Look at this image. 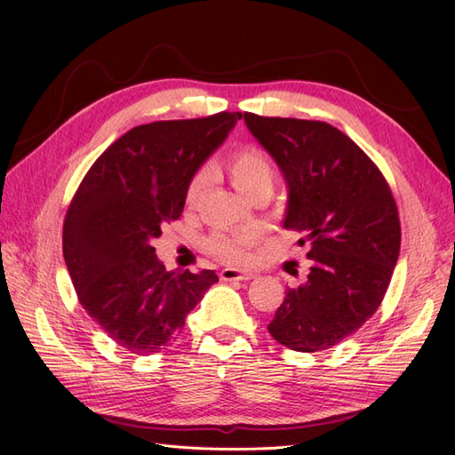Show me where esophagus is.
Instances as JSON below:
<instances>
[{
	"label": "esophagus",
	"instance_id": "obj_1",
	"mask_svg": "<svg viewBox=\"0 0 455 455\" xmlns=\"http://www.w3.org/2000/svg\"><path fill=\"white\" fill-rule=\"evenodd\" d=\"M256 274L252 272H243V269H235V267H227L220 272L222 282H248V279H254Z\"/></svg>",
	"mask_w": 455,
	"mask_h": 455
}]
</instances>
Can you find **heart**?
<instances>
[{
  "mask_svg": "<svg viewBox=\"0 0 455 455\" xmlns=\"http://www.w3.org/2000/svg\"><path fill=\"white\" fill-rule=\"evenodd\" d=\"M227 172L235 188L252 199L258 193H272L275 183V166L269 154L259 147H243L238 148L227 162ZM207 176L199 172L191 178L186 201L193 205L197 197L205 189ZM258 243V235L254 230H238V233H215L207 240V250L227 264H244L252 256V248Z\"/></svg>",
  "mask_w": 455,
  "mask_h": 455,
  "instance_id": "heart-1",
  "label": "heart"
}]
</instances>
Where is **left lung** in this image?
<instances>
[{"mask_svg": "<svg viewBox=\"0 0 455 455\" xmlns=\"http://www.w3.org/2000/svg\"><path fill=\"white\" fill-rule=\"evenodd\" d=\"M244 121L283 173V227L301 235L311 259L267 331L295 352L328 350L383 301L401 250L397 203L379 168L332 124L254 113Z\"/></svg>", "mask_w": 455, "mask_h": 455, "instance_id": "obj_1", "label": "left lung"}]
</instances>
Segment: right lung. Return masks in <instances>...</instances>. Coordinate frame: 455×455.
Returning <instances> with one entry per match:
<instances>
[{
  "label": "right lung",
  "mask_w": 455,
  "mask_h": 455,
  "mask_svg": "<svg viewBox=\"0 0 455 455\" xmlns=\"http://www.w3.org/2000/svg\"><path fill=\"white\" fill-rule=\"evenodd\" d=\"M238 119L222 111L131 129L93 162L68 207L62 250L80 305L131 354L176 342L219 282L212 269L166 272L152 243L181 217L191 178Z\"/></svg>",
  "instance_id": "add662e5"
}]
</instances>
